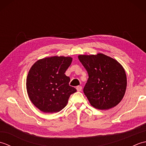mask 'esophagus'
<instances>
[{
  "instance_id": "esophagus-1",
  "label": "esophagus",
  "mask_w": 146,
  "mask_h": 146,
  "mask_svg": "<svg viewBox=\"0 0 146 146\" xmlns=\"http://www.w3.org/2000/svg\"><path fill=\"white\" fill-rule=\"evenodd\" d=\"M76 90H77V91H78V92H81L82 90V86H78L76 87Z\"/></svg>"
}]
</instances>
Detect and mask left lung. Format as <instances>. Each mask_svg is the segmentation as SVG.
<instances>
[{
	"instance_id": "left-lung-1",
	"label": "left lung",
	"mask_w": 146,
	"mask_h": 146,
	"mask_svg": "<svg viewBox=\"0 0 146 146\" xmlns=\"http://www.w3.org/2000/svg\"><path fill=\"white\" fill-rule=\"evenodd\" d=\"M78 59L88 74L83 92L92 106L108 110L119 104L127 87V76L122 65L102 53L79 55Z\"/></svg>"
}]
</instances>
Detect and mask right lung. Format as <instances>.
Instances as JSON below:
<instances>
[{"instance_id":"1","label":"right lung","mask_w":146,"mask_h":146,"mask_svg":"<svg viewBox=\"0 0 146 146\" xmlns=\"http://www.w3.org/2000/svg\"><path fill=\"white\" fill-rule=\"evenodd\" d=\"M72 58L52 56L37 61L31 68L26 89L32 103L45 113L58 112L64 108L70 95L76 92L69 85L70 78L64 73Z\"/></svg>"}]
</instances>
